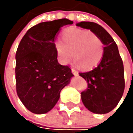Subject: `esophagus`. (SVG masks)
Masks as SVG:
<instances>
[{"mask_svg": "<svg viewBox=\"0 0 133 133\" xmlns=\"http://www.w3.org/2000/svg\"><path fill=\"white\" fill-rule=\"evenodd\" d=\"M72 74L75 75V76H77V75H78V72L76 71V70H75L74 69H72Z\"/></svg>", "mask_w": 133, "mask_h": 133, "instance_id": "34e87169", "label": "esophagus"}]
</instances>
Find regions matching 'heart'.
<instances>
[{
    "label": "heart",
    "instance_id": "heart-1",
    "mask_svg": "<svg viewBox=\"0 0 133 133\" xmlns=\"http://www.w3.org/2000/svg\"><path fill=\"white\" fill-rule=\"evenodd\" d=\"M54 49L61 64H68L72 56L74 62L82 69L96 66L104 53L103 44L98 36L78 28L65 29L61 34V41L54 43Z\"/></svg>",
    "mask_w": 133,
    "mask_h": 133
}]
</instances>
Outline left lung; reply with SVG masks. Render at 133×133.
<instances>
[{
    "label": "left lung",
    "instance_id": "1",
    "mask_svg": "<svg viewBox=\"0 0 133 133\" xmlns=\"http://www.w3.org/2000/svg\"><path fill=\"white\" fill-rule=\"evenodd\" d=\"M76 26L92 31L104 45L100 64L89 72L79 73L88 83V89L81 92L82 102L92 112L108 113L118 104L124 90V65L118 47L110 34L98 24L81 21Z\"/></svg>",
    "mask_w": 133,
    "mask_h": 133
}]
</instances>
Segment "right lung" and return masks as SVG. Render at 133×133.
Instances as JSON below:
<instances>
[{"mask_svg":"<svg viewBox=\"0 0 133 133\" xmlns=\"http://www.w3.org/2000/svg\"><path fill=\"white\" fill-rule=\"evenodd\" d=\"M72 23L64 18L37 24L27 31L18 45L15 69L17 92L32 113L49 112L73 76L69 66L58 63L54 49L60 29Z\"/></svg>","mask_w":133,"mask_h":133,"instance_id":"obj_1","label":"right lung"}]
</instances>
